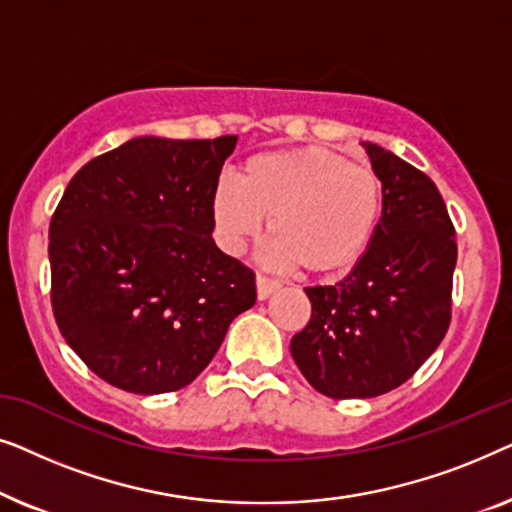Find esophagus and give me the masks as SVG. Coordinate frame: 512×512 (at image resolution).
Listing matches in <instances>:
<instances>
[{
    "label": "esophagus",
    "instance_id": "34e87169",
    "mask_svg": "<svg viewBox=\"0 0 512 512\" xmlns=\"http://www.w3.org/2000/svg\"><path fill=\"white\" fill-rule=\"evenodd\" d=\"M279 286H282V284H279L277 279H272L268 275H256V293H258V298H261V300L272 296V293H275Z\"/></svg>",
    "mask_w": 512,
    "mask_h": 512
}]
</instances>
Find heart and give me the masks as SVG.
Masks as SVG:
<instances>
[{
	"mask_svg": "<svg viewBox=\"0 0 512 512\" xmlns=\"http://www.w3.org/2000/svg\"><path fill=\"white\" fill-rule=\"evenodd\" d=\"M382 207L384 186L373 167L321 146L256 153L237 184L221 179L212 191L216 230L230 251L254 240L268 219L272 261L307 275L352 268L373 242Z\"/></svg>",
	"mask_w": 512,
	"mask_h": 512,
	"instance_id": "b5f03b06",
	"label": "heart"
}]
</instances>
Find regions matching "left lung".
I'll return each mask as SVG.
<instances>
[{
	"instance_id": "8db88e82",
	"label": "left lung",
	"mask_w": 512,
	"mask_h": 512,
	"mask_svg": "<svg viewBox=\"0 0 512 512\" xmlns=\"http://www.w3.org/2000/svg\"><path fill=\"white\" fill-rule=\"evenodd\" d=\"M363 146L384 186L380 226L342 282L307 286L310 321L291 338L300 373L328 398L401 387L436 352L452 319L457 242L443 195L391 151Z\"/></svg>"
}]
</instances>
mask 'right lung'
I'll return each mask as SVG.
<instances>
[{"label":"right lung","instance_id":"1","mask_svg":"<svg viewBox=\"0 0 512 512\" xmlns=\"http://www.w3.org/2000/svg\"><path fill=\"white\" fill-rule=\"evenodd\" d=\"M235 144L137 137L62 193L48 230L51 305L104 382L132 394L186 387L256 303L254 270L212 240V191Z\"/></svg>","mask_w":512,"mask_h":512}]
</instances>
